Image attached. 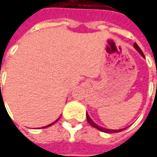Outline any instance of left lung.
I'll list each match as a JSON object with an SVG mask.
<instances>
[{"label": "left lung", "instance_id": "obj_1", "mask_svg": "<svg viewBox=\"0 0 157 157\" xmlns=\"http://www.w3.org/2000/svg\"><path fill=\"white\" fill-rule=\"evenodd\" d=\"M133 47H134V48L137 50L140 55H141V56L142 57H145L144 56V54L142 53V51H141V49L140 48V47L138 46L137 44L134 43L133 44ZM86 119H87V122L89 123V124L90 125H92L93 127H94V128H96V129H98L99 131H101V132H106V133H112V132H121V131H124V130L125 129H118V130H112V129H106V128H104V127H101V126H100V125H98L97 124H95L94 122L93 121L92 119L90 118V117H89V115L86 113Z\"/></svg>", "mask_w": 157, "mask_h": 157}]
</instances>
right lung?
I'll use <instances>...</instances> for the list:
<instances>
[{
  "label": "right lung",
  "mask_w": 157,
  "mask_h": 157,
  "mask_svg": "<svg viewBox=\"0 0 157 157\" xmlns=\"http://www.w3.org/2000/svg\"><path fill=\"white\" fill-rule=\"evenodd\" d=\"M60 117H59L58 118H57V119H56V121H55V122H53L52 124H48V125H47V126H44V127H42V128H46V127H48V126H50V125H52V124H54L55 123H56V122L58 121L59 119H60Z\"/></svg>",
  "instance_id": "right-lung-1"
}]
</instances>
